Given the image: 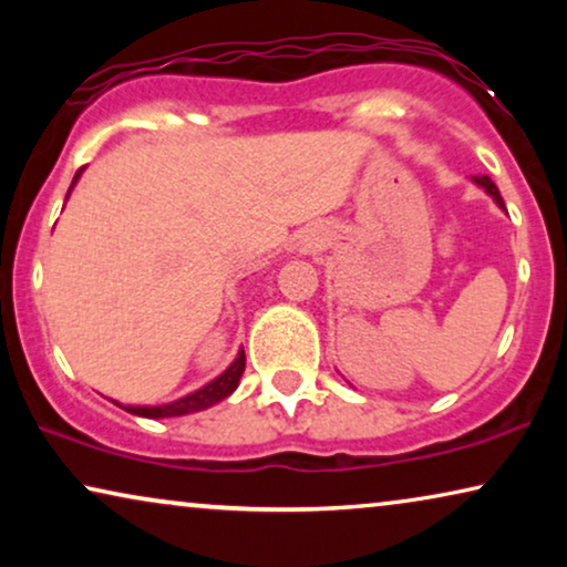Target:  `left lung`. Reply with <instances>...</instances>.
Returning <instances> with one entry per match:
<instances>
[{"label":"left lung","mask_w":567,"mask_h":567,"mask_svg":"<svg viewBox=\"0 0 567 567\" xmlns=\"http://www.w3.org/2000/svg\"><path fill=\"white\" fill-rule=\"evenodd\" d=\"M472 183H475L477 188H483V190L487 193V196H491V198L495 200V206H498V208H503V212H506V206H503L501 193H498V188H495V183L491 181V177H487V175H475V177H472Z\"/></svg>","instance_id":"8db88e82"}]
</instances>
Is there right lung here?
I'll return each instance as SVG.
<instances>
[{
    "label": "right lung",
    "instance_id": "right-lung-1",
    "mask_svg": "<svg viewBox=\"0 0 567 567\" xmlns=\"http://www.w3.org/2000/svg\"><path fill=\"white\" fill-rule=\"evenodd\" d=\"M82 173H84V167H82V169H76L74 181H72V185H69V193H72V188L76 185V181H80V175H82ZM69 193H66V198H69ZM243 371H245V351H243V348H239L237 359L231 361L229 367L224 369L219 377L212 379V382L200 386V390L190 392V394H185V398H181V400L165 402V405H121V402H115V405L123 408V410H126V413H131V415L154 417V421H157V417L190 415V413H198V410H206V408L216 405V402L227 400L229 394L237 390L239 377H243Z\"/></svg>",
    "mask_w": 567,
    "mask_h": 567
}]
</instances>
